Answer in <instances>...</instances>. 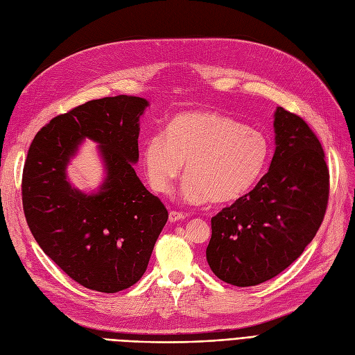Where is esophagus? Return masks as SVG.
<instances>
[{"mask_svg": "<svg viewBox=\"0 0 355 355\" xmlns=\"http://www.w3.org/2000/svg\"><path fill=\"white\" fill-rule=\"evenodd\" d=\"M185 218V214L180 213V211H170L168 213V222L170 223H176L179 222V220H183Z\"/></svg>", "mask_w": 355, "mask_h": 355, "instance_id": "obj_1", "label": "esophagus"}]
</instances>
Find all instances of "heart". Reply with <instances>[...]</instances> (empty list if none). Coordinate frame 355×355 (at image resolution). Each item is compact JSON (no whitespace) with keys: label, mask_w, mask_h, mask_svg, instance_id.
Returning <instances> with one entry per match:
<instances>
[{"label":"heart","mask_w":355,"mask_h":355,"mask_svg":"<svg viewBox=\"0 0 355 355\" xmlns=\"http://www.w3.org/2000/svg\"><path fill=\"white\" fill-rule=\"evenodd\" d=\"M270 142L259 129L210 110L175 114L166 132L146 138L142 162L146 179L158 193H170L183 162V198L189 202H232L260 179Z\"/></svg>","instance_id":"b5f03b06"}]
</instances>
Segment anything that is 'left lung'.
I'll list each match as a JSON object with an SVG mask.
<instances>
[{
    "label": "left lung",
    "mask_w": 355,
    "mask_h": 355,
    "mask_svg": "<svg viewBox=\"0 0 355 355\" xmlns=\"http://www.w3.org/2000/svg\"><path fill=\"white\" fill-rule=\"evenodd\" d=\"M276 150L255 188L211 217L207 261L235 286L277 276L319 230L329 201L324 151L305 120L277 107Z\"/></svg>",
    "instance_id": "left-lung-1"
}]
</instances>
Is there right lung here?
<instances>
[{"label":"right lung","mask_w":355,"mask_h":355,"mask_svg":"<svg viewBox=\"0 0 355 355\" xmlns=\"http://www.w3.org/2000/svg\"><path fill=\"white\" fill-rule=\"evenodd\" d=\"M139 96L92 100L54 117L33 138L21 178L28 226L42 251L79 285L114 294L148 266L168 213L135 173ZM83 137L101 144L107 178L98 194L69 187L65 166Z\"/></svg>","instance_id":"right-lung-1"}]
</instances>
